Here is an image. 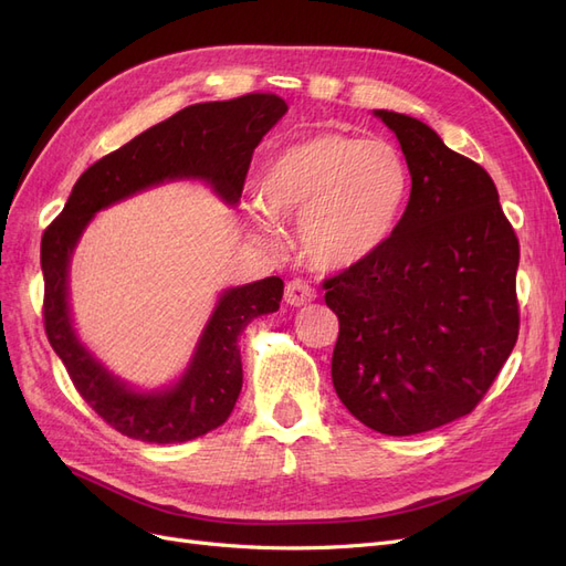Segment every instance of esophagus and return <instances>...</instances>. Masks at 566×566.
Returning a JSON list of instances; mask_svg holds the SVG:
<instances>
[{"mask_svg": "<svg viewBox=\"0 0 566 566\" xmlns=\"http://www.w3.org/2000/svg\"><path fill=\"white\" fill-rule=\"evenodd\" d=\"M312 300H316V290L310 283H304L300 279L287 281V285H285V302L287 304L302 306V304L312 302Z\"/></svg>", "mask_w": 566, "mask_h": 566, "instance_id": "esophagus-1", "label": "esophagus"}]
</instances>
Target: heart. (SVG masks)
Instances as JSON below:
<instances>
[{
	"label": "heart",
	"mask_w": 566,
	"mask_h": 566,
	"mask_svg": "<svg viewBox=\"0 0 566 566\" xmlns=\"http://www.w3.org/2000/svg\"><path fill=\"white\" fill-rule=\"evenodd\" d=\"M408 191L410 172L397 146L321 132L283 146L266 163L260 202L276 217H300V252L314 269L342 271L389 241ZM254 221L271 233L269 219Z\"/></svg>",
	"instance_id": "heart-1"
}]
</instances>
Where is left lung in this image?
I'll list each match as a JSON object with an SVG mask.
<instances>
[{"mask_svg":"<svg viewBox=\"0 0 566 566\" xmlns=\"http://www.w3.org/2000/svg\"><path fill=\"white\" fill-rule=\"evenodd\" d=\"M397 134L410 198L389 241L323 281L339 318L333 385L375 432L408 437L472 413L520 335V241L495 184L416 117Z\"/></svg>","mask_w":566,"mask_h":566,"instance_id":"left-lung-1","label":"left lung"}]
</instances>
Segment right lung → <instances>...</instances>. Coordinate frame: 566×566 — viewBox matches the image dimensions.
Listing matches in <instances>:
<instances>
[{"instance_id": "obj_1", "label": "right lung", "mask_w": 566, "mask_h": 566, "mask_svg": "<svg viewBox=\"0 0 566 566\" xmlns=\"http://www.w3.org/2000/svg\"><path fill=\"white\" fill-rule=\"evenodd\" d=\"M285 111L287 104L281 96L264 92L188 106L96 160L73 186L63 212L46 227L40 260L49 345L59 354L80 397L119 434L148 443H181L227 422L243 387L238 337L252 318L279 310L283 281L269 276L227 290L184 378L172 389L142 394L94 361L73 331L67 264L77 238L98 210L165 179H205L235 205L254 148Z\"/></svg>"}]
</instances>
